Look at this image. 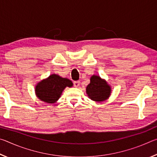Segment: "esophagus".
Returning <instances> with one entry per match:
<instances>
[{
    "mask_svg": "<svg viewBox=\"0 0 157 157\" xmlns=\"http://www.w3.org/2000/svg\"><path fill=\"white\" fill-rule=\"evenodd\" d=\"M79 84H80V82L79 81H75L73 82L74 86L75 87H78L79 86Z\"/></svg>",
    "mask_w": 157,
    "mask_h": 157,
    "instance_id": "esophagus-1",
    "label": "esophagus"
}]
</instances>
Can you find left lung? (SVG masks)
<instances>
[{
    "label": "left lung",
    "mask_w": 157,
    "mask_h": 157,
    "mask_svg": "<svg viewBox=\"0 0 157 157\" xmlns=\"http://www.w3.org/2000/svg\"><path fill=\"white\" fill-rule=\"evenodd\" d=\"M86 91L91 100L102 102L110 96L111 89L105 79L100 76L94 75L91 77L90 84L86 86Z\"/></svg>",
    "instance_id": "1"
}]
</instances>
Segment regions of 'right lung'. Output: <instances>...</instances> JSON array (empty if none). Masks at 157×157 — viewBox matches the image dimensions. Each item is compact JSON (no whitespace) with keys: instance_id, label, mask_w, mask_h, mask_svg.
<instances>
[{"instance_id":"add662e5","label":"right lung","mask_w":157,"mask_h":157,"mask_svg":"<svg viewBox=\"0 0 157 157\" xmlns=\"http://www.w3.org/2000/svg\"><path fill=\"white\" fill-rule=\"evenodd\" d=\"M73 85V82L70 79L62 78L56 74H52L36 84L35 94L41 101L53 104L59 100L66 86L71 87Z\"/></svg>"}]
</instances>
